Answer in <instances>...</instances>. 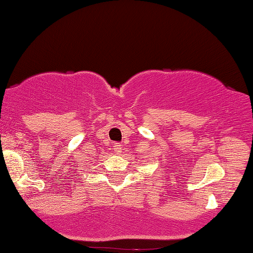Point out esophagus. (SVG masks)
I'll return each mask as SVG.
<instances>
[{
	"label": "esophagus",
	"mask_w": 253,
	"mask_h": 253,
	"mask_svg": "<svg viewBox=\"0 0 253 253\" xmlns=\"http://www.w3.org/2000/svg\"><path fill=\"white\" fill-rule=\"evenodd\" d=\"M122 144H120V143H114V146H113V150L117 152V154H121L122 152Z\"/></svg>",
	"instance_id": "obj_1"
}]
</instances>
